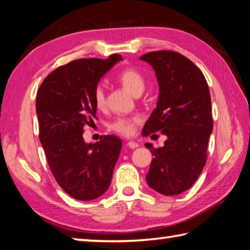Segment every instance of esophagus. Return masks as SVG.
<instances>
[{"mask_svg": "<svg viewBox=\"0 0 250 250\" xmlns=\"http://www.w3.org/2000/svg\"><path fill=\"white\" fill-rule=\"evenodd\" d=\"M126 146L130 147V149H137V147L139 146V145H138L137 142H134V141H130V142L126 143Z\"/></svg>", "mask_w": 250, "mask_h": 250, "instance_id": "esophagus-1", "label": "esophagus"}]
</instances>
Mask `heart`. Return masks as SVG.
I'll list each match as a JSON object with an SVG mask.
<instances>
[{
	"instance_id": "1",
	"label": "heart",
	"mask_w": 250,
	"mask_h": 250,
	"mask_svg": "<svg viewBox=\"0 0 250 250\" xmlns=\"http://www.w3.org/2000/svg\"><path fill=\"white\" fill-rule=\"evenodd\" d=\"M118 82L125 89L133 96H140L146 87V79L143 75L134 68H125L118 75ZM95 104L98 108H104L105 104V92L104 88L98 84L95 89L94 94ZM141 122V118L139 116H133L130 118H118L113 122L110 124V129L116 131V132L131 135L134 132L135 125Z\"/></svg>"
}]
</instances>
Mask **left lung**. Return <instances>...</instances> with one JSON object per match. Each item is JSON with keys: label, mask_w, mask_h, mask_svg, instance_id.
I'll return each instance as SVG.
<instances>
[{"label": "left lung", "mask_w": 250, "mask_h": 250, "mask_svg": "<svg viewBox=\"0 0 250 250\" xmlns=\"http://www.w3.org/2000/svg\"><path fill=\"white\" fill-rule=\"evenodd\" d=\"M140 59L152 66L159 83L156 108L142 135H167L159 149L146 143L153 155L146 179L154 191L177 195L195 183L205 166L213 131L209 89L202 71L179 53L159 50Z\"/></svg>", "instance_id": "left-lung-1"}]
</instances>
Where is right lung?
<instances>
[{
	"mask_svg": "<svg viewBox=\"0 0 250 250\" xmlns=\"http://www.w3.org/2000/svg\"><path fill=\"white\" fill-rule=\"evenodd\" d=\"M122 61L77 59L58 67L45 78L36 97L40 140L55 179L79 201H91L109 188L122 142L104 135L96 143L84 142L83 125L96 117L94 94L103 76Z\"/></svg>",
	"mask_w": 250,
	"mask_h": 250,
	"instance_id": "right-lung-1",
	"label": "right lung"
}]
</instances>
